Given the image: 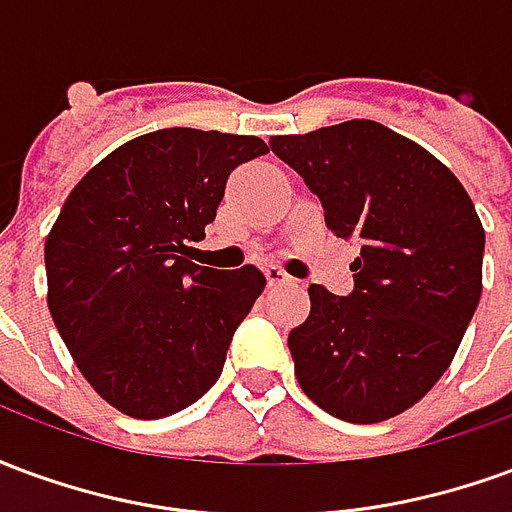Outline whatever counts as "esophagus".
<instances>
[{
  "instance_id": "obj_1",
  "label": "esophagus",
  "mask_w": 512,
  "mask_h": 512,
  "mask_svg": "<svg viewBox=\"0 0 512 512\" xmlns=\"http://www.w3.org/2000/svg\"><path fill=\"white\" fill-rule=\"evenodd\" d=\"M266 282H268V288H282V285H293V277H288L285 271L279 266H268L266 271Z\"/></svg>"
}]
</instances>
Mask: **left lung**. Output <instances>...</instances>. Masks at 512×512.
Instances as JSON below:
<instances>
[{"mask_svg": "<svg viewBox=\"0 0 512 512\" xmlns=\"http://www.w3.org/2000/svg\"><path fill=\"white\" fill-rule=\"evenodd\" d=\"M318 194L329 230L362 241L354 290L310 285V318L288 337L304 395L370 425L433 389L483 293L485 233L461 180L425 147L373 120L271 136Z\"/></svg>", "mask_w": 512, "mask_h": 512, "instance_id": "8db88e82", "label": "left lung"}]
</instances>
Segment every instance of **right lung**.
Listing matches in <instances>:
<instances>
[{"label":"right lung","mask_w":512,"mask_h":512,"mask_svg":"<svg viewBox=\"0 0 512 512\" xmlns=\"http://www.w3.org/2000/svg\"><path fill=\"white\" fill-rule=\"evenodd\" d=\"M257 136L161 128L95 164L46 238L49 312L73 362L109 406L161 419L197 403L266 277L191 263Z\"/></svg>","instance_id":"obj_1"}]
</instances>
